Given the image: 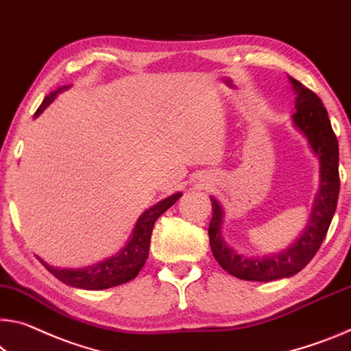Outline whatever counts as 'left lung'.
Masks as SVG:
<instances>
[{"mask_svg":"<svg viewBox=\"0 0 351 351\" xmlns=\"http://www.w3.org/2000/svg\"><path fill=\"white\" fill-rule=\"evenodd\" d=\"M289 82L295 92V110L292 115L293 126L302 132L308 141L313 153L320 160V187L314 198L313 210L300 236L291 247L280 253H271L263 258L245 256L236 252L225 242L221 236L223 223V209L214 197L213 219L209 223V243L217 263L228 274L245 281H275L281 278L297 275L300 270L309 264L331 225L332 215L336 213L339 187V143L328 112L322 99L313 90L306 88L302 82L289 76Z\"/></svg>","mask_w":351,"mask_h":351,"instance_id":"left-lung-1","label":"left lung"}]
</instances>
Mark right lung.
Wrapping results in <instances>:
<instances>
[{
    "mask_svg": "<svg viewBox=\"0 0 351 351\" xmlns=\"http://www.w3.org/2000/svg\"><path fill=\"white\" fill-rule=\"evenodd\" d=\"M70 88V86L59 87L58 90L49 93L45 97L42 104L38 106L36 110L34 119H37L43 110H45L49 104H51L58 93ZM182 193L178 192L173 195L164 198L162 202L152 206L147 209L138 220L136 221L134 230H132L131 237L128 239L126 245L120 250L119 253L110 256V258L99 261L97 264L81 267V269H59V267L48 265L45 261L37 258L40 263L45 265V269L53 274L58 280L65 282L66 286L77 287V289H86V291H101V289L115 287L125 282L134 280L138 271L148 258V250H149V239H152V231L154 226V221L162 215L170 206L176 203V199L181 198Z\"/></svg>",
    "mask_w": 351,
    "mask_h": 351,
    "instance_id": "add662e5",
    "label": "right lung"
}]
</instances>
